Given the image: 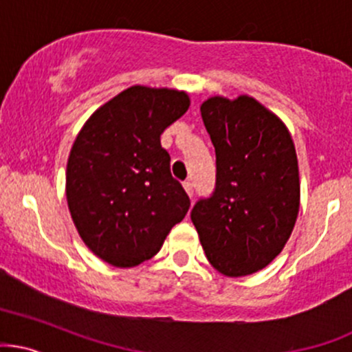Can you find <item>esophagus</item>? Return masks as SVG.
I'll return each mask as SVG.
<instances>
[{
	"label": "esophagus",
	"mask_w": 352,
	"mask_h": 352,
	"mask_svg": "<svg viewBox=\"0 0 352 352\" xmlns=\"http://www.w3.org/2000/svg\"><path fill=\"white\" fill-rule=\"evenodd\" d=\"M184 188H185V192L188 194V197H190V199H194V184H192L190 180H185Z\"/></svg>",
	"instance_id": "esophagus-1"
}]
</instances>
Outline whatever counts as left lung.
<instances>
[{
	"label": "left lung",
	"instance_id": "left-lung-1",
	"mask_svg": "<svg viewBox=\"0 0 352 352\" xmlns=\"http://www.w3.org/2000/svg\"><path fill=\"white\" fill-rule=\"evenodd\" d=\"M215 146V188L190 219L220 274L242 277L270 264L299 214V168L291 133L247 95L212 96L200 107Z\"/></svg>",
	"mask_w": 352,
	"mask_h": 352
}]
</instances>
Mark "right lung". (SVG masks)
I'll return each mask as SVG.
<instances>
[{
    "instance_id": "right-lung-1",
    "label": "right lung",
    "mask_w": 352,
    "mask_h": 352,
    "mask_svg": "<svg viewBox=\"0 0 352 352\" xmlns=\"http://www.w3.org/2000/svg\"><path fill=\"white\" fill-rule=\"evenodd\" d=\"M188 105L185 91L130 87L87 120L72 146L69 214L88 249L115 267L152 258L190 207L160 144Z\"/></svg>"
}]
</instances>
